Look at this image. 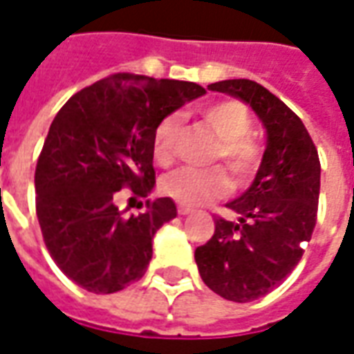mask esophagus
Returning <instances> with one entry per match:
<instances>
[{
    "label": "esophagus",
    "mask_w": 354,
    "mask_h": 354,
    "mask_svg": "<svg viewBox=\"0 0 354 354\" xmlns=\"http://www.w3.org/2000/svg\"><path fill=\"white\" fill-rule=\"evenodd\" d=\"M192 212H193V210L189 207H182V205L178 207V214L185 216V214H192Z\"/></svg>",
    "instance_id": "1"
}]
</instances>
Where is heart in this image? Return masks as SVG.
Wrapping results in <instances>:
<instances>
[{
  "label": "heart",
  "instance_id": "b5f03b06",
  "mask_svg": "<svg viewBox=\"0 0 354 354\" xmlns=\"http://www.w3.org/2000/svg\"><path fill=\"white\" fill-rule=\"evenodd\" d=\"M203 121L212 129L218 138L214 151L216 161H225L230 170L246 182L260 167V149L248 134L252 132V119L248 109L235 100L216 102L203 109ZM182 121L178 115H167L155 127L151 151L161 167H169L176 157L178 138ZM233 187L230 174L222 167L210 169H178L161 180V192L185 207H199L227 195Z\"/></svg>",
  "mask_w": 354,
  "mask_h": 354
}]
</instances>
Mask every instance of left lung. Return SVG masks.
<instances>
[{"label":"left lung","mask_w":354,"mask_h":354,"mask_svg":"<svg viewBox=\"0 0 354 354\" xmlns=\"http://www.w3.org/2000/svg\"><path fill=\"white\" fill-rule=\"evenodd\" d=\"M248 104L263 124L267 146L256 178L225 207L237 222L214 220V235L195 250L203 282L230 301H254L277 288L304 256L317 223L320 162L301 119L260 83L208 85Z\"/></svg>","instance_id":"8db88e82"}]
</instances>
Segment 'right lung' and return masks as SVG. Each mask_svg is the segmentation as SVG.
<instances>
[{
    "label": "right lung",
    "mask_w": 354,
    "mask_h": 354,
    "mask_svg": "<svg viewBox=\"0 0 354 354\" xmlns=\"http://www.w3.org/2000/svg\"><path fill=\"white\" fill-rule=\"evenodd\" d=\"M203 94L189 81L115 73L73 94L50 123L35 167V210L50 258L81 288L113 294L144 277L151 241L176 218V205L147 199L144 212L123 218L117 192H153L155 127Z\"/></svg>",
    "instance_id": "add662e5"
}]
</instances>
